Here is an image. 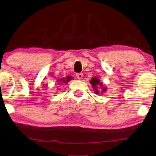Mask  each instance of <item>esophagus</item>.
<instances>
[{"mask_svg":"<svg viewBox=\"0 0 156 156\" xmlns=\"http://www.w3.org/2000/svg\"><path fill=\"white\" fill-rule=\"evenodd\" d=\"M76 76L77 77V79H79V80H82L83 77V75L82 73H77L76 74Z\"/></svg>","mask_w":156,"mask_h":156,"instance_id":"34e87169","label":"esophagus"}]
</instances>
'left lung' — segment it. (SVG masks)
<instances>
[{"label":"left lung","mask_w":156,"mask_h":156,"mask_svg":"<svg viewBox=\"0 0 156 156\" xmlns=\"http://www.w3.org/2000/svg\"><path fill=\"white\" fill-rule=\"evenodd\" d=\"M90 83H91V84H92L93 89H94V92H95L94 93H96V94H99V90H98V86H100V89H102L101 90L102 91V92L106 91V88L103 87H102V83L100 82V80H99L98 78L95 77V76L91 79Z\"/></svg>","instance_id":"1"}]
</instances>
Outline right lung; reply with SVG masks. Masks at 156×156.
Returning a JSON list of instances; mask_svg holds the SVG:
<instances>
[{
    "mask_svg": "<svg viewBox=\"0 0 156 156\" xmlns=\"http://www.w3.org/2000/svg\"><path fill=\"white\" fill-rule=\"evenodd\" d=\"M72 80V76H69L66 79H61L60 82H61V83H67L69 82V80Z\"/></svg>",
    "mask_w": 156,
    "mask_h": 156,
    "instance_id": "1",
    "label": "right lung"
}]
</instances>
